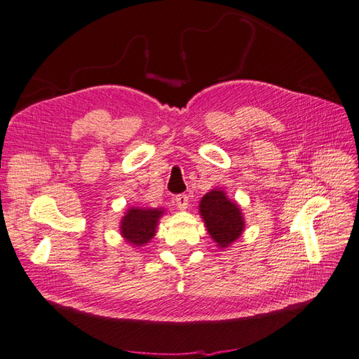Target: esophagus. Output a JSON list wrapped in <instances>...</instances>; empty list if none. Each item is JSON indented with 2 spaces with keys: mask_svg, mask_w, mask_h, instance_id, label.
<instances>
[{
  "mask_svg": "<svg viewBox=\"0 0 359 359\" xmlns=\"http://www.w3.org/2000/svg\"><path fill=\"white\" fill-rule=\"evenodd\" d=\"M175 203H176V205H177V209H180V210L188 209V205H189V198H188V195H184V194L177 195V196H176V200H175Z\"/></svg>",
  "mask_w": 359,
  "mask_h": 359,
  "instance_id": "esophagus-1",
  "label": "esophagus"
}]
</instances>
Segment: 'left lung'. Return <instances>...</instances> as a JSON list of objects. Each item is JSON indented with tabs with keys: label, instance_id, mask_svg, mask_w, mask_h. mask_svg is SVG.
Here are the masks:
<instances>
[{
	"label": "left lung",
	"instance_id": "left-lung-1",
	"mask_svg": "<svg viewBox=\"0 0 359 359\" xmlns=\"http://www.w3.org/2000/svg\"><path fill=\"white\" fill-rule=\"evenodd\" d=\"M200 216L207 233L219 249H228L241 237L246 221L237 201L228 198L224 189H212L200 201Z\"/></svg>",
	"mask_w": 359,
	"mask_h": 359
}]
</instances>
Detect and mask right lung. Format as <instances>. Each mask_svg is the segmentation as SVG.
Here are the masks:
<instances>
[{
    "label": "right lung",
    "mask_w": 359,
    "mask_h": 359,
    "mask_svg": "<svg viewBox=\"0 0 359 359\" xmlns=\"http://www.w3.org/2000/svg\"><path fill=\"white\" fill-rule=\"evenodd\" d=\"M165 215L163 207H130L121 217L119 233L133 248H142L156 234L159 219Z\"/></svg>",
    "instance_id": "add662e5"
}]
</instances>
